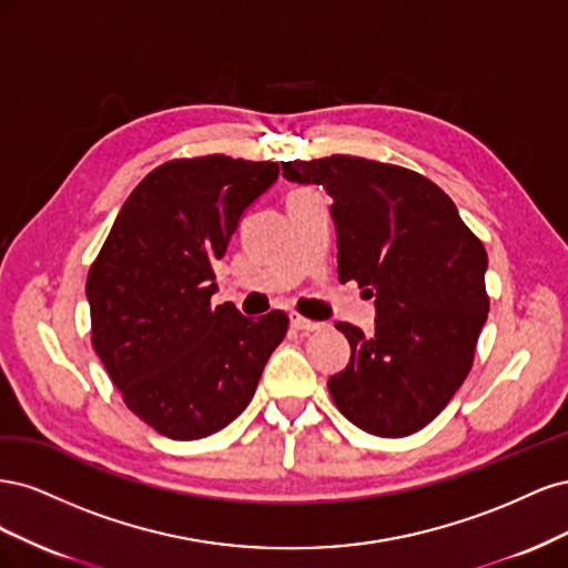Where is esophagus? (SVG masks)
Instances as JSON below:
<instances>
[{
	"label": "esophagus",
	"mask_w": 568,
	"mask_h": 568,
	"mask_svg": "<svg viewBox=\"0 0 568 568\" xmlns=\"http://www.w3.org/2000/svg\"><path fill=\"white\" fill-rule=\"evenodd\" d=\"M291 326L298 332H324L326 329L324 322H313V320H305L301 315H291Z\"/></svg>",
	"instance_id": "1"
}]
</instances>
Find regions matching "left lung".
Here are the masks:
<instances>
[{"label": "left lung", "mask_w": 568, "mask_h": 568, "mask_svg": "<svg viewBox=\"0 0 568 568\" xmlns=\"http://www.w3.org/2000/svg\"><path fill=\"white\" fill-rule=\"evenodd\" d=\"M284 178L334 199L338 282L374 296V334L338 322L351 363L329 386L341 415L403 438L434 422L467 379L488 320V253L438 184L357 156L282 163Z\"/></svg>", "instance_id": "8db88e82"}]
</instances>
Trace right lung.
I'll return each mask as SVG.
<instances>
[{
	"mask_svg": "<svg viewBox=\"0 0 568 568\" xmlns=\"http://www.w3.org/2000/svg\"><path fill=\"white\" fill-rule=\"evenodd\" d=\"M280 163L222 153L159 165L134 186L88 274L92 346L125 405L159 434L205 438L251 403L288 329L215 305L213 263Z\"/></svg>",
	"mask_w": 568,
	"mask_h": 568,
	"instance_id": "1",
	"label": "right lung"
}]
</instances>
